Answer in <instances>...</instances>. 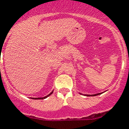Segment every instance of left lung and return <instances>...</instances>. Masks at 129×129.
<instances>
[{
	"mask_svg": "<svg viewBox=\"0 0 129 129\" xmlns=\"http://www.w3.org/2000/svg\"><path fill=\"white\" fill-rule=\"evenodd\" d=\"M80 94H82V93H80ZM102 94V93H98V94H85L86 96H96V95H99V94Z\"/></svg>",
	"mask_w": 129,
	"mask_h": 129,
	"instance_id": "left-lung-1",
	"label": "left lung"
}]
</instances>
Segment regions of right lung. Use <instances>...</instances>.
<instances>
[{
    "instance_id": "add662e5",
    "label": "right lung",
    "mask_w": 129,
    "mask_h": 129,
    "mask_svg": "<svg viewBox=\"0 0 129 129\" xmlns=\"http://www.w3.org/2000/svg\"><path fill=\"white\" fill-rule=\"evenodd\" d=\"M52 93H53V91H52V92H51V93L49 94H48V95L45 96H44V97H40V98H31V99H37H37H45V98L48 97V96H49L51 95V94H52Z\"/></svg>"
}]
</instances>
